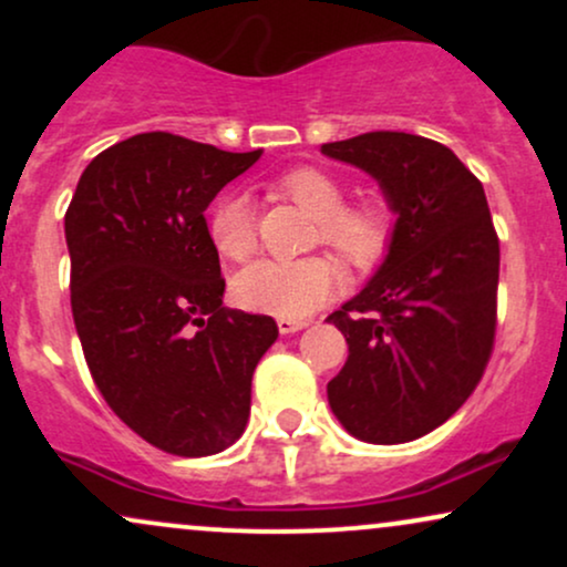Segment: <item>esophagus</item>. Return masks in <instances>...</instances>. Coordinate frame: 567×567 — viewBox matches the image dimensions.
<instances>
[{
  "instance_id": "1",
  "label": "esophagus",
  "mask_w": 567,
  "mask_h": 567,
  "mask_svg": "<svg viewBox=\"0 0 567 567\" xmlns=\"http://www.w3.org/2000/svg\"><path fill=\"white\" fill-rule=\"evenodd\" d=\"M309 320H290V317H279L277 320V328L282 336H290V333H298V330H303Z\"/></svg>"
}]
</instances>
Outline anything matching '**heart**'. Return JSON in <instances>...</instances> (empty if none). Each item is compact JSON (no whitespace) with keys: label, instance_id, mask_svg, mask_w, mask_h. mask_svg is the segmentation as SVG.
<instances>
[{"label":"heart","instance_id":"heart-1","mask_svg":"<svg viewBox=\"0 0 567 567\" xmlns=\"http://www.w3.org/2000/svg\"><path fill=\"white\" fill-rule=\"evenodd\" d=\"M279 192L317 218V239L354 269L373 266L386 252L392 237L389 213L379 205L347 207V192L333 175L317 167H296L279 178ZM210 237L229 261H245L256 252V216L245 194H231L213 207ZM338 282L341 271L324 256L296 261L264 258L231 279V296L250 311L301 320L333 296Z\"/></svg>","mask_w":567,"mask_h":567}]
</instances>
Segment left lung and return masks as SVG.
<instances>
[{"label": "left lung", "instance_id": "left-lung-1", "mask_svg": "<svg viewBox=\"0 0 567 567\" xmlns=\"http://www.w3.org/2000/svg\"><path fill=\"white\" fill-rule=\"evenodd\" d=\"M322 154L379 181L396 216L379 271L328 317L349 343L330 410L362 442L419 440L464 405L491 360L498 237L483 184L442 143L392 130Z\"/></svg>", "mask_w": 567, "mask_h": 567}]
</instances>
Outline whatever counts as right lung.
<instances>
[{
    "label": "right lung",
    "mask_w": 567,
    "mask_h": 567,
    "mask_svg": "<svg viewBox=\"0 0 567 567\" xmlns=\"http://www.w3.org/2000/svg\"><path fill=\"white\" fill-rule=\"evenodd\" d=\"M261 154L133 135L84 167L66 210L84 360L109 408L165 453L197 458L243 437L252 370L279 336L271 317L224 306L205 220Z\"/></svg>",
    "instance_id": "obj_1"
}]
</instances>
